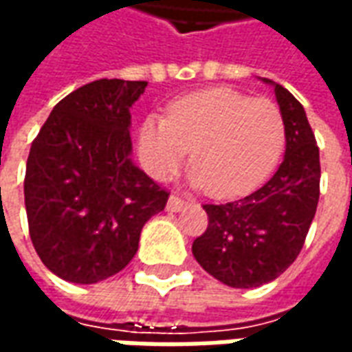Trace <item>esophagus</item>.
<instances>
[{
    "mask_svg": "<svg viewBox=\"0 0 352 352\" xmlns=\"http://www.w3.org/2000/svg\"><path fill=\"white\" fill-rule=\"evenodd\" d=\"M184 207H186V201H184V199H181L179 196H169L168 199L169 211H181V209H184Z\"/></svg>",
    "mask_w": 352,
    "mask_h": 352,
    "instance_id": "esophagus-1",
    "label": "esophagus"
}]
</instances>
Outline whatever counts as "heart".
Returning a JSON list of instances; mask_svg holds the SVG:
<instances>
[{
  "instance_id": "heart-1",
  "label": "heart",
  "mask_w": 352,
  "mask_h": 352,
  "mask_svg": "<svg viewBox=\"0 0 352 352\" xmlns=\"http://www.w3.org/2000/svg\"><path fill=\"white\" fill-rule=\"evenodd\" d=\"M285 145V120L270 100L211 88L177 100L168 118L148 115L139 126L141 166L154 179L175 173L192 148L188 181L228 198L252 190L272 173Z\"/></svg>"
}]
</instances>
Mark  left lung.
Returning <instances> with one entry per match:
<instances>
[{"label": "left lung", "mask_w": 352, "mask_h": 352, "mask_svg": "<svg viewBox=\"0 0 352 352\" xmlns=\"http://www.w3.org/2000/svg\"><path fill=\"white\" fill-rule=\"evenodd\" d=\"M285 120V158L273 177L230 204H206L209 224L192 254L214 279L256 288L277 279L302 251L318 204L320 160L303 105L270 79Z\"/></svg>", "instance_id": "1"}]
</instances>
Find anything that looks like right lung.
<instances>
[{"instance_id":"obj_1","label":"right lung","mask_w":352,"mask_h":352,"mask_svg":"<svg viewBox=\"0 0 352 352\" xmlns=\"http://www.w3.org/2000/svg\"><path fill=\"white\" fill-rule=\"evenodd\" d=\"M145 80L100 79L56 103L32 143L24 179L30 237L60 279L92 285L135 256L168 192L131 162V105Z\"/></svg>"}]
</instances>
